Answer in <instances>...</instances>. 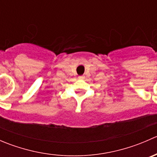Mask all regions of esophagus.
Returning <instances> with one entry per match:
<instances>
[{
    "label": "esophagus",
    "instance_id": "1",
    "mask_svg": "<svg viewBox=\"0 0 157 157\" xmlns=\"http://www.w3.org/2000/svg\"><path fill=\"white\" fill-rule=\"evenodd\" d=\"M78 78L80 79V80H83V79L85 78V77H84V76H83H83H80V77H79Z\"/></svg>",
    "mask_w": 157,
    "mask_h": 157
}]
</instances>
